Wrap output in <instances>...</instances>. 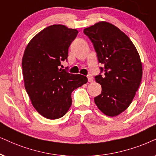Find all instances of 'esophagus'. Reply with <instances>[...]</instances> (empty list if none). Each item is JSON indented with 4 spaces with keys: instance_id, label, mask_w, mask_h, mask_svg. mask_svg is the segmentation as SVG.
<instances>
[{
    "instance_id": "obj_1",
    "label": "esophagus",
    "mask_w": 156,
    "mask_h": 156,
    "mask_svg": "<svg viewBox=\"0 0 156 156\" xmlns=\"http://www.w3.org/2000/svg\"><path fill=\"white\" fill-rule=\"evenodd\" d=\"M88 80L89 83L94 82V78H93V76H91V75H88Z\"/></svg>"
}]
</instances>
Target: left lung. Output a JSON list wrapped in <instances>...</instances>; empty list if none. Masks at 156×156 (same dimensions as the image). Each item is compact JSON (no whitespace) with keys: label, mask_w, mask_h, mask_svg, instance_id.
I'll list each match as a JSON object with an SVG mask.
<instances>
[{"label":"left lung","mask_w":156,"mask_h":156,"mask_svg":"<svg viewBox=\"0 0 156 156\" xmlns=\"http://www.w3.org/2000/svg\"><path fill=\"white\" fill-rule=\"evenodd\" d=\"M83 32L104 66V76L95 77L102 90L94 101L102 113L116 117L127 109L138 90L143 76L140 55L130 39L107 21L96 23Z\"/></svg>","instance_id":"1"}]
</instances>
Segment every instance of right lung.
Listing matches in <instances>:
<instances>
[{"label": "right lung", "instance_id": "1", "mask_svg": "<svg viewBox=\"0 0 156 156\" xmlns=\"http://www.w3.org/2000/svg\"><path fill=\"white\" fill-rule=\"evenodd\" d=\"M78 31L65 25L47 27L35 35L22 58L24 86L34 109L42 117H63L72 104L71 93L88 82L87 77L59 69Z\"/></svg>", "mask_w": 156, "mask_h": 156}]
</instances>
